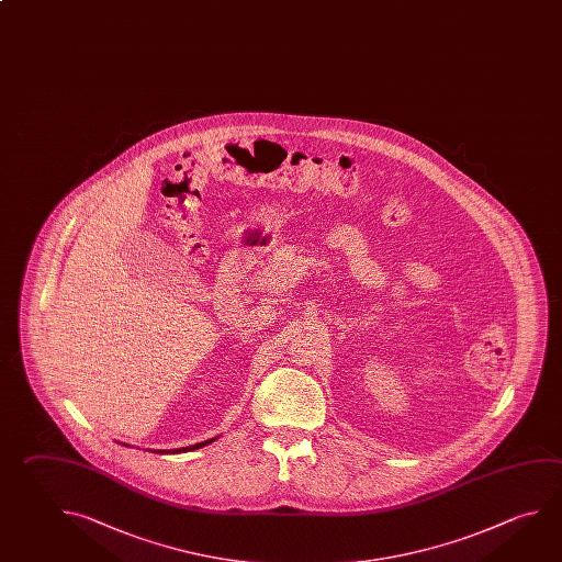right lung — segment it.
<instances>
[{"instance_id":"right-lung-1","label":"right lung","mask_w":562,"mask_h":562,"mask_svg":"<svg viewBox=\"0 0 562 562\" xmlns=\"http://www.w3.org/2000/svg\"><path fill=\"white\" fill-rule=\"evenodd\" d=\"M211 442H215V438H213V440H207V442H201V443H195V446H189V448H179V450H171V452L178 453V452H188V450H198V448H201V446H207V443H211ZM158 453H164V452H161V450H158Z\"/></svg>"}]
</instances>
